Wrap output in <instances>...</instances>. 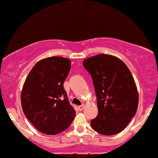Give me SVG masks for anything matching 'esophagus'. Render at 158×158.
I'll return each instance as SVG.
<instances>
[{"label": "esophagus", "instance_id": "1", "mask_svg": "<svg viewBox=\"0 0 158 158\" xmlns=\"http://www.w3.org/2000/svg\"><path fill=\"white\" fill-rule=\"evenodd\" d=\"M84 108H85V105H81V106L78 107V108H79V110H82L84 109Z\"/></svg>", "mask_w": 158, "mask_h": 158}]
</instances>
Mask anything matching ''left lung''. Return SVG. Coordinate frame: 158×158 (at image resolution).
Returning a JSON list of instances; mask_svg holds the SVG:
<instances>
[{
    "mask_svg": "<svg viewBox=\"0 0 158 158\" xmlns=\"http://www.w3.org/2000/svg\"><path fill=\"white\" fill-rule=\"evenodd\" d=\"M83 65L92 77L99 110L90 126L101 135H117L128 126L138 107L133 76L121 59L108 54L88 58Z\"/></svg>",
    "mask_w": 158,
    "mask_h": 158,
    "instance_id": "8db88e82",
    "label": "left lung"
}]
</instances>
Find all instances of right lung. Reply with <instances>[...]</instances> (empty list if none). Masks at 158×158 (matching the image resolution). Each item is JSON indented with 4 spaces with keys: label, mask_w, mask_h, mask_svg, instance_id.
Returning <instances> with one entry per match:
<instances>
[{
    "label": "right lung",
    "mask_w": 158,
    "mask_h": 158,
    "mask_svg": "<svg viewBox=\"0 0 158 158\" xmlns=\"http://www.w3.org/2000/svg\"><path fill=\"white\" fill-rule=\"evenodd\" d=\"M70 63V59L59 56L41 59L23 83L21 95L23 113L45 135H55L66 130L76 116L63 85Z\"/></svg>",
    "instance_id": "1"
}]
</instances>
